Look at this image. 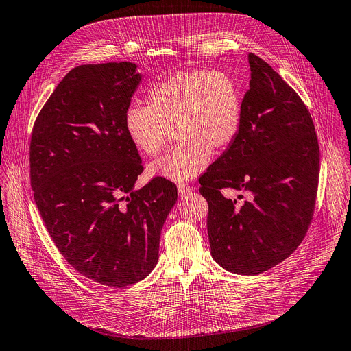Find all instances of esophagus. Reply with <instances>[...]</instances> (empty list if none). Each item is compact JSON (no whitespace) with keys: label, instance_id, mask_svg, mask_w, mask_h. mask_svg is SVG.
<instances>
[{"label":"esophagus","instance_id":"34e87169","mask_svg":"<svg viewBox=\"0 0 351 351\" xmlns=\"http://www.w3.org/2000/svg\"><path fill=\"white\" fill-rule=\"evenodd\" d=\"M177 188H178V195L182 197V198H184V197H188V195H190V194L193 193V188L185 185V184H180Z\"/></svg>","mask_w":351,"mask_h":351}]
</instances>
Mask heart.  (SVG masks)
Masks as SVG:
<instances>
[{
  "label": "heart",
  "instance_id": "heart-1",
  "mask_svg": "<svg viewBox=\"0 0 351 351\" xmlns=\"http://www.w3.org/2000/svg\"><path fill=\"white\" fill-rule=\"evenodd\" d=\"M149 106L132 105L125 130L133 146L149 157L163 150L177 129L178 147L147 169L150 177L186 182L199 176L212 154H222L234 142L243 115V95L236 80L219 70H184L154 86Z\"/></svg>",
  "mask_w": 351,
  "mask_h": 351
}]
</instances>
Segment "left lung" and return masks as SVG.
I'll return each instance as SVG.
<instances>
[{
  "label": "left lung",
  "mask_w": 351,
  "mask_h": 351,
  "mask_svg": "<svg viewBox=\"0 0 351 351\" xmlns=\"http://www.w3.org/2000/svg\"><path fill=\"white\" fill-rule=\"evenodd\" d=\"M250 88L230 147L199 177L210 254L222 268L257 276L289 257L313 217L319 145L308 108L268 63L249 53ZM223 187L247 192L243 203ZM239 199L243 195H239Z\"/></svg>",
  "instance_id": "left-lung-1"
}]
</instances>
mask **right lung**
Returning a JSON list of instances; mask_svg holds the SVG:
<instances>
[{
  "instance_id": "1",
  "label": "right lung",
  "mask_w": 351,
  "mask_h": 351,
  "mask_svg": "<svg viewBox=\"0 0 351 351\" xmlns=\"http://www.w3.org/2000/svg\"><path fill=\"white\" fill-rule=\"evenodd\" d=\"M129 62L70 70L39 112L31 139V185L46 229L80 274L112 288L146 278L177 201L171 181L143 171L125 130L142 82Z\"/></svg>"
}]
</instances>
